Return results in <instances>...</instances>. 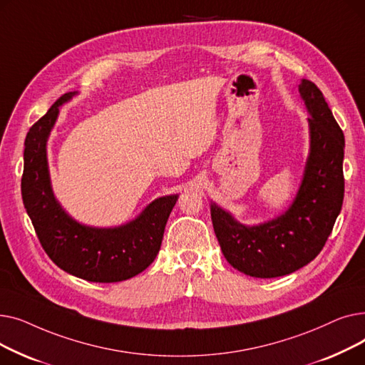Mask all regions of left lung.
<instances>
[{
  "instance_id": "8db88e82",
  "label": "left lung",
  "mask_w": 365,
  "mask_h": 365,
  "mask_svg": "<svg viewBox=\"0 0 365 365\" xmlns=\"http://www.w3.org/2000/svg\"><path fill=\"white\" fill-rule=\"evenodd\" d=\"M311 117V153L296 200L287 212L259 226H244L212 205L222 253L235 269L255 278L289 275L312 262L327 242L344 195V136L322 91L299 86Z\"/></svg>"
}]
</instances>
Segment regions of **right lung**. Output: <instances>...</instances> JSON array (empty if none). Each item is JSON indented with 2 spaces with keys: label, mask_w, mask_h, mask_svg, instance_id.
<instances>
[{
  "label": "right lung",
  "mask_w": 365,
  "mask_h": 365,
  "mask_svg": "<svg viewBox=\"0 0 365 365\" xmlns=\"http://www.w3.org/2000/svg\"><path fill=\"white\" fill-rule=\"evenodd\" d=\"M73 94L57 99L26 134L24 204L44 252L61 269L91 282L124 281L143 272L157 257L178 195L155 200L136 220L112 229L90 227L71 219L51 192L46 143L59 106Z\"/></svg>",
  "instance_id": "right-lung-1"
}]
</instances>
